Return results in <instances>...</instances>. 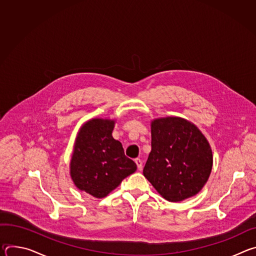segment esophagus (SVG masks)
Here are the masks:
<instances>
[{
	"label": "esophagus",
	"mask_w": 256,
	"mask_h": 256,
	"mask_svg": "<svg viewBox=\"0 0 256 256\" xmlns=\"http://www.w3.org/2000/svg\"><path fill=\"white\" fill-rule=\"evenodd\" d=\"M134 162H136V166H138V169L140 171H142V160H140V159H136Z\"/></svg>",
	"instance_id": "34e87169"
}]
</instances>
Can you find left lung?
I'll return each mask as SVG.
<instances>
[{"mask_svg":"<svg viewBox=\"0 0 256 256\" xmlns=\"http://www.w3.org/2000/svg\"><path fill=\"white\" fill-rule=\"evenodd\" d=\"M152 150L142 173L166 200L177 202L198 194L210 175V146L192 122L166 116L151 122Z\"/></svg>","mask_w":256,"mask_h":256,"instance_id":"1","label":"left lung"}]
</instances>
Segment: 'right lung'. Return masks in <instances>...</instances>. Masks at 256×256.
<instances>
[{"instance_id": "1", "label": "right lung", "mask_w": 256, "mask_h": 256, "mask_svg": "<svg viewBox=\"0 0 256 256\" xmlns=\"http://www.w3.org/2000/svg\"><path fill=\"white\" fill-rule=\"evenodd\" d=\"M116 120L95 118L80 128L70 162V175L76 188L103 198L136 170L124 155L122 144L112 136Z\"/></svg>"}]
</instances>
